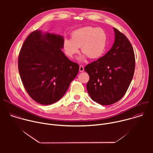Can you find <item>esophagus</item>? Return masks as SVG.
Returning <instances> with one entry per match:
<instances>
[{
  "label": "esophagus",
  "instance_id": "1",
  "mask_svg": "<svg viewBox=\"0 0 153 153\" xmlns=\"http://www.w3.org/2000/svg\"><path fill=\"white\" fill-rule=\"evenodd\" d=\"M84 71V67L82 66V65H80L79 67V71L80 72H83Z\"/></svg>",
  "mask_w": 153,
  "mask_h": 153
}]
</instances>
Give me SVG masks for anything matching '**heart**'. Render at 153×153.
Returning a JSON list of instances; mask_svg holds the SVG:
<instances>
[{
    "mask_svg": "<svg viewBox=\"0 0 153 153\" xmlns=\"http://www.w3.org/2000/svg\"><path fill=\"white\" fill-rule=\"evenodd\" d=\"M107 34L100 28L86 27L74 31L71 39L63 40V47L68 57L72 59L79 52V48L85 54L80 57L83 61L86 56L91 59L101 57L105 53L107 45Z\"/></svg>",
    "mask_w": 153,
    "mask_h": 153,
    "instance_id": "heart-1",
    "label": "heart"
}]
</instances>
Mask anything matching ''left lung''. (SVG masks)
<instances>
[{"label":"left lung","instance_id":"8db88e82","mask_svg":"<svg viewBox=\"0 0 153 153\" xmlns=\"http://www.w3.org/2000/svg\"><path fill=\"white\" fill-rule=\"evenodd\" d=\"M114 42L108 52L85 68L90 80L86 89L91 99L102 105L113 104L126 93L133 77L135 56L127 37L113 28Z\"/></svg>","mask_w":153,"mask_h":153}]
</instances>
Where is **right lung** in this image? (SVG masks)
I'll list each match as a JSON object with an SVG mask.
<instances>
[{"label":"right lung","instance_id":"right-lung-1","mask_svg":"<svg viewBox=\"0 0 153 153\" xmlns=\"http://www.w3.org/2000/svg\"><path fill=\"white\" fill-rule=\"evenodd\" d=\"M63 40L60 35L36 30L21 48L18 68L22 82L30 96L42 105L59 100L79 72V65L62 51Z\"/></svg>","mask_w":153,"mask_h":153}]
</instances>
